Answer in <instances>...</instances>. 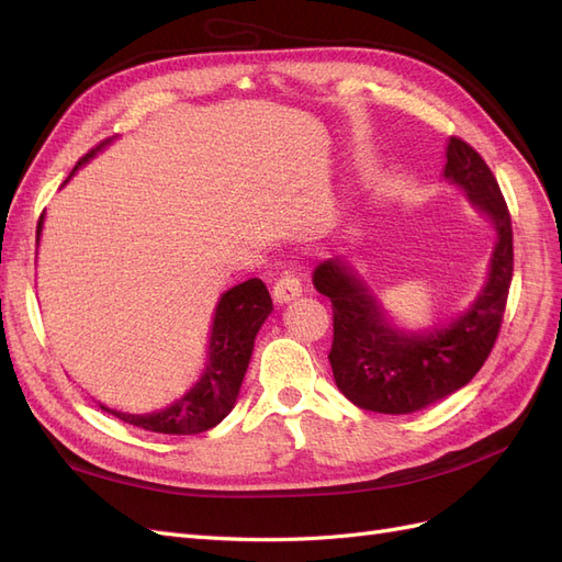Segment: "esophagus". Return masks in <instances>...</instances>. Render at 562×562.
<instances>
[{
	"instance_id": "1",
	"label": "esophagus",
	"mask_w": 562,
	"mask_h": 562,
	"mask_svg": "<svg viewBox=\"0 0 562 562\" xmlns=\"http://www.w3.org/2000/svg\"><path fill=\"white\" fill-rule=\"evenodd\" d=\"M302 295V283L297 281L295 274H291V271H285V274L274 283V288H271V297H274L277 304H288L293 302Z\"/></svg>"
}]
</instances>
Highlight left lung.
Masks as SVG:
<instances>
[{"instance_id": "obj_1", "label": "left lung", "mask_w": 562, "mask_h": 562, "mask_svg": "<svg viewBox=\"0 0 562 562\" xmlns=\"http://www.w3.org/2000/svg\"><path fill=\"white\" fill-rule=\"evenodd\" d=\"M443 180L462 190L495 229L487 277L464 312L446 323L407 330L389 316L382 300L345 258L314 269V288L333 302V349L337 389L359 407L411 415L448 398L481 370L502 326L514 274V234L499 184L479 151L450 138Z\"/></svg>"}]
</instances>
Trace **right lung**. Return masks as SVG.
<instances>
[{
    "label": "right lung",
    "mask_w": 562,
    "mask_h": 562,
    "mask_svg": "<svg viewBox=\"0 0 562 562\" xmlns=\"http://www.w3.org/2000/svg\"><path fill=\"white\" fill-rule=\"evenodd\" d=\"M114 138L103 140L95 149H91L87 157H81L70 178L81 166H87L98 151H103L108 145H112ZM42 227L44 213L37 223V246ZM271 310L274 307H271L269 291L260 279H248L239 285L229 288V291L220 295L215 304L206 351V368H203L196 384L187 391L182 398L161 407V411L145 415L114 411V407H108L103 403H100V407H103L105 413L124 419L126 424H133V427L157 434L190 436L213 429L215 424H220L232 413L236 398H239V389L252 356L255 335L260 333L262 323L267 321Z\"/></svg>",
    "instance_id": "obj_1"
}]
</instances>
